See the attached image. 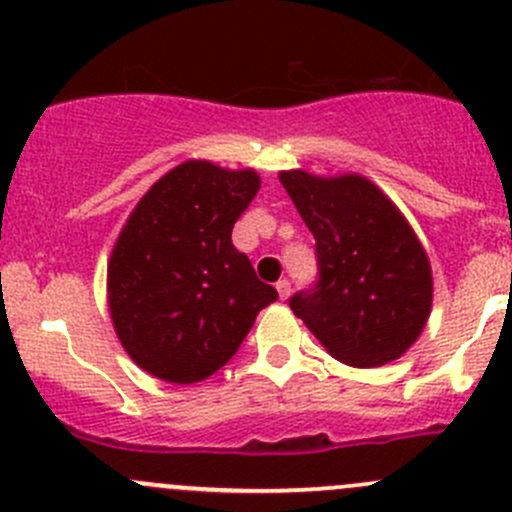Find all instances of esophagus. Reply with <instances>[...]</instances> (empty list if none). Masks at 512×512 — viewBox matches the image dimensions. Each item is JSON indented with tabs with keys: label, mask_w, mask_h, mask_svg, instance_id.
Instances as JSON below:
<instances>
[{
	"label": "esophagus",
	"mask_w": 512,
	"mask_h": 512,
	"mask_svg": "<svg viewBox=\"0 0 512 512\" xmlns=\"http://www.w3.org/2000/svg\"><path fill=\"white\" fill-rule=\"evenodd\" d=\"M289 292H292V285H289V280L277 282V294H280V299H287Z\"/></svg>",
	"instance_id": "1"
}]
</instances>
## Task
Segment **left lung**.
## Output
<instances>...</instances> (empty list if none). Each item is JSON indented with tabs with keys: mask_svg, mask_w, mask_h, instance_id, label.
<instances>
[{
	"mask_svg": "<svg viewBox=\"0 0 512 512\" xmlns=\"http://www.w3.org/2000/svg\"><path fill=\"white\" fill-rule=\"evenodd\" d=\"M280 183L317 240L319 277L289 299L292 312L344 364L399 359L431 314V265L416 232L361 175L285 170Z\"/></svg>",
	"mask_w": 512,
	"mask_h": 512,
	"instance_id": "8db88e82",
	"label": "left lung"
}]
</instances>
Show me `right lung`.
<instances>
[{
  "label": "right lung",
  "mask_w": 512,
  "mask_h": 512,
  "mask_svg": "<svg viewBox=\"0 0 512 512\" xmlns=\"http://www.w3.org/2000/svg\"><path fill=\"white\" fill-rule=\"evenodd\" d=\"M257 190L255 170L185 160L123 225L108 262V309L143 371L170 384L208 379L277 299L232 245V225Z\"/></svg>",
  "instance_id": "right-lung-1"
}]
</instances>
